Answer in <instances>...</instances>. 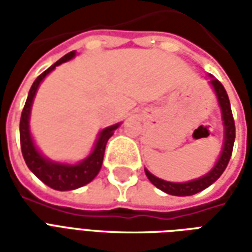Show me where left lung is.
Returning a JSON list of instances; mask_svg holds the SVG:
<instances>
[{
	"mask_svg": "<svg viewBox=\"0 0 252 252\" xmlns=\"http://www.w3.org/2000/svg\"><path fill=\"white\" fill-rule=\"evenodd\" d=\"M209 82H211L215 93H216L217 101H219L220 109H221L222 124H224V144H222V151L220 154V158H219L216 164L213 166V169L208 174L202 175L201 178H197V180L189 181V182H182V184L160 180L158 177L151 174L147 169L144 170L147 178L151 181V184L157 186L162 191H164V193H167V194L181 195V197L182 195H193L201 191V190L206 189L208 186H211L213 182H216L220 178V175L224 173V170H225L228 162L231 159V155H232L233 143H235V121H233L229 98H228L227 92H225V89H224L220 81H217L216 78H213L211 75Z\"/></svg>",
	"mask_w": 252,
	"mask_h": 252,
	"instance_id": "obj_1",
	"label": "left lung"
}]
</instances>
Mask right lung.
Instances as JSON below:
<instances>
[{
  "label": "right lung",
  "mask_w": 252,
  "mask_h": 252,
  "mask_svg": "<svg viewBox=\"0 0 252 252\" xmlns=\"http://www.w3.org/2000/svg\"><path fill=\"white\" fill-rule=\"evenodd\" d=\"M74 57H75V51L68 52L67 55L61 58L57 63H54L51 67H48L46 71L41 72L40 75L36 78L35 82L32 83V86H31L28 98L25 101L24 109H23V113H21V119H20V143H21V153H23V157H24L25 163L41 182H44L47 186H50L52 189L61 190V191L78 189V188L92 182L95 178V175L98 174L101 166H102L106 143L109 140V137L113 135V132L120 126V124H115V126H108V128H105V129L99 132L98 139L95 142V146H94L92 154L89 155L88 158L83 159L82 162H79L77 164L52 162L50 159L44 158L39 153V150L36 148L30 132L31 108H32L35 94L41 81L55 67L67 62V61H70Z\"/></svg>",
  "instance_id": "obj_1"
}]
</instances>
